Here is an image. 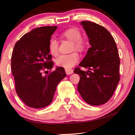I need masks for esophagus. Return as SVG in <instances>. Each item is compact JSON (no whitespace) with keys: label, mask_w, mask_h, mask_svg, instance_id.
<instances>
[{"label":"esophagus","mask_w":135,"mask_h":135,"mask_svg":"<svg viewBox=\"0 0 135 135\" xmlns=\"http://www.w3.org/2000/svg\"><path fill=\"white\" fill-rule=\"evenodd\" d=\"M65 71H66V73L67 75H70V74H71L73 73V70L71 69H66Z\"/></svg>","instance_id":"34e87169"}]
</instances>
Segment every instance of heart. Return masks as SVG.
I'll use <instances>...</instances> for the list:
<instances>
[{
    "label": "heart",
    "instance_id": "obj_1",
    "mask_svg": "<svg viewBox=\"0 0 135 135\" xmlns=\"http://www.w3.org/2000/svg\"><path fill=\"white\" fill-rule=\"evenodd\" d=\"M62 36L73 42V50L82 51L84 49V44L81 38L82 34L79 29L75 28L69 29L62 32ZM49 50L53 55L58 53V42L56 38H51L49 42ZM79 55L77 52H73L68 55H61L56 60V64L60 67L69 69L73 67L78 62Z\"/></svg>",
    "mask_w": 135,
    "mask_h": 135
}]
</instances>
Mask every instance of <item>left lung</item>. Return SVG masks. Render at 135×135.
I'll return each mask as SVG.
<instances>
[{
  "label": "left lung",
  "instance_id": "8db88e82",
  "mask_svg": "<svg viewBox=\"0 0 135 135\" xmlns=\"http://www.w3.org/2000/svg\"><path fill=\"white\" fill-rule=\"evenodd\" d=\"M91 47L74 71L80 75L77 90L88 104L99 106L109 100L119 82L120 59L113 37L104 27L90 21H81Z\"/></svg>",
  "mask_w": 135,
  "mask_h": 135
}]
</instances>
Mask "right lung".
Masks as SVG:
<instances>
[{
	"mask_svg": "<svg viewBox=\"0 0 135 135\" xmlns=\"http://www.w3.org/2000/svg\"><path fill=\"white\" fill-rule=\"evenodd\" d=\"M56 29L57 26L34 29L15 45L11 66L16 91L31 108H43L50 104L57 85L66 76L62 67H57L49 75L42 74L44 69L53 68L49 42Z\"/></svg>",
	"mask_w": 135,
	"mask_h": 135,
	"instance_id": "right-lung-1",
	"label": "right lung"
}]
</instances>
